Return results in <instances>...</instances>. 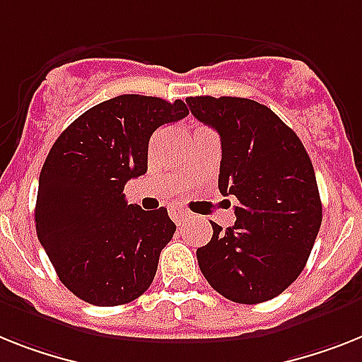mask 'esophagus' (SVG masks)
Here are the masks:
<instances>
[{
	"label": "esophagus",
	"mask_w": 362,
	"mask_h": 362,
	"mask_svg": "<svg viewBox=\"0 0 362 362\" xmlns=\"http://www.w3.org/2000/svg\"><path fill=\"white\" fill-rule=\"evenodd\" d=\"M170 216L174 218L175 223H181V222H185L188 216H190V213H188L187 209H183V207H174V209H170Z\"/></svg>",
	"instance_id": "esophagus-1"
}]
</instances>
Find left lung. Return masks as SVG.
<instances>
[{"mask_svg": "<svg viewBox=\"0 0 362 362\" xmlns=\"http://www.w3.org/2000/svg\"><path fill=\"white\" fill-rule=\"evenodd\" d=\"M187 103L220 134L218 188L238 202L235 226L211 222L213 238L196 252L199 270L228 300H272L298 279L320 231L313 163L298 134L267 105L229 95H196Z\"/></svg>", "mask_w": 362, "mask_h": 362, "instance_id": "8db88e82", "label": "left lung"}]
</instances>
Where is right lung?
<instances>
[{"label": "right lung", "mask_w": 362, "mask_h": 362, "mask_svg": "<svg viewBox=\"0 0 362 362\" xmlns=\"http://www.w3.org/2000/svg\"><path fill=\"white\" fill-rule=\"evenodd\" d=\"M187 115L181 100L116 95L83 112L49 149L38 179L37 235L79 300L124 305L153 281L175 223L164 207L129 205L124 187L146 174L155 129Z\"/></svg>", "instance_id": "obj_1"}]
</instances>
